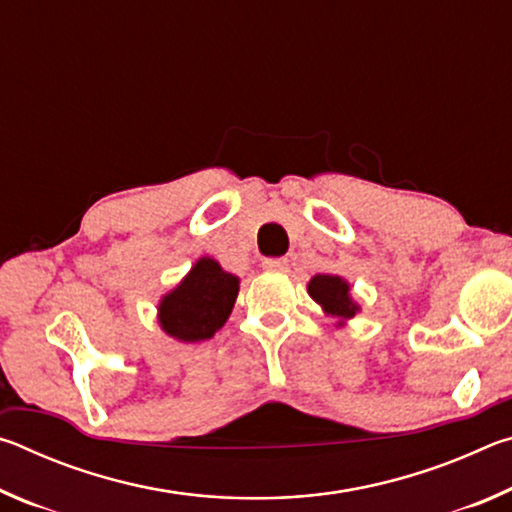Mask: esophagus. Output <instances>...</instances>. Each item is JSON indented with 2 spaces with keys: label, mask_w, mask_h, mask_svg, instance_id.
<instances>
[{
  "label": "esophagus",
  "mask_w": 512,
  "mask_h": 512,
  "mask_svg": "<svg viewBox=\"0 0 512 512\" xmlns=\"http://www.w3.org/2000/svg\"><path fill=\"white\" fill-rule=\"evenodd\" d=\"M262 268H264V271H284V268H287V259H284V257L264 259Z\"/></svg>",
  "instance_id": "obj_1"
}]
</instances>
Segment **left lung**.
Segmentation results:
<instances>
[{
  "label": "left lung",
  "instance_id": "1",
  "mask_svg": "<svg viewBox=\"0 0 512 512\" xmlns=\"http://www.w3.org/2000/svg\"><path fill=\"white\" fill-rule=\"evenodd\" d=\"M307 293L311 300L320 305L325 316L334 318L336 325L343 327L348 320L359 314V302L352 298L350 282L341 275L332 273H318L307 282Z\"/></svg>",
  "mask_w": 512,
  "mask_h": 512
}]
</instances>
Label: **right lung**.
Here are the masks:
<instances>
[{
	"mask_svg": "<svg viewBox=\"0 0 512 512\" xmlns=\"http://www.w3.org/2000/svg\"><path fill=\"white\" fill-rule=\"evenodd\" d=\"M239 277L212 257H198L189 273L158 302V325L180 343L207 341L230 318Z\"/></svg>",
	"mask_w": 512,
	"mask_h": 512,
	"instance_id": "obj_1",
	"label": "right lung"
}]
</instances>
